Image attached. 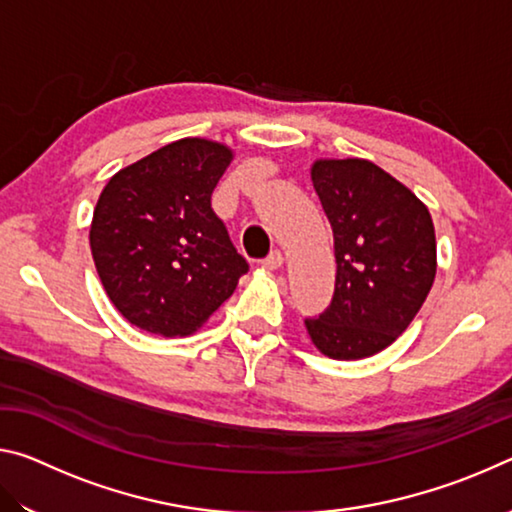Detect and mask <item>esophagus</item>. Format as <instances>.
<instances>
[{
    "label": "esophagus",
    "mask_w": 512,
    "mask_h": 512,
    "mask_svg": "<svg viewBox=\"0 0 512 512\" xmlns=\"http://www.w3.org/2000/svg\"><path fill=\"white\" fill-rule=\"evenodd\" d=\"M282 264H284V255L280 253V250H271V255H268L262 262V266L268 268V271H277Z\"/></svg>",
    "instance_id": "34e87169"
}]
</instances>
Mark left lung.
Listing matches in <instances>:
<instances>
[{"instance_id": "8db88e82", "label": "left lung", "mask_w": 512, "mask_h": 512, "mask_svg": "<svg viewBox=\"0 0 512 512\" xmlns=\"http://www.w3.org/2000/svg\"><path fill=\"white\" fill-rule=\"evenodd\" d=\"M311 183L334 232V298L307 318L329 359H366L406 332L436 277V232L418 196L375 162L320 158Z\"/></svg>"}]
</instances>
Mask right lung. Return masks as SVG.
Listing matches in <instances>:
<instances>
[{
    "instance_id": "obj_1",
    "label": "right lung",
    "mask_w": 512,
    "mask_h": 512,
    "mask_svg": "<svg viewBox=\"0 0 512 512\" xmlns=\"http://www.w3.org/2000/svg\"><path fill=\"white\" fill-rule=\"evenodd\" d=\"M235 151L183 137L119 169L94 207L90 248L128 323L167 339L201 329L248 271L212 210Z\"/></svg>"
}]
</instances>
